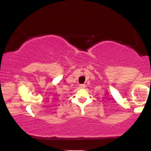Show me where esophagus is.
Segmentation results:
<instances>
[{"mask_svg":"<svg viewBox=\"0 0 151 151\" xmlns=\"http://www.w3.org/2000/svg\"><path fill=\"white\" fill-rule=\"evenodd\" d=\"M84 87H85V84H80V88H84Z\"/></svg>","mask_w":151,"mask_h":151,"instance_id":"obj_1","label":"esophagus"}]
</instances>
